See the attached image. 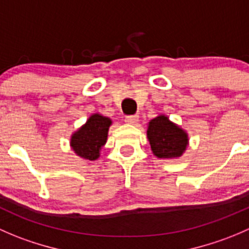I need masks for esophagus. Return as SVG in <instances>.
<instances>
[{
	"label": "esophagus",
	"mask_w": 249,
	"mask_h": 249,
	"mask_svg": "<svg viewBox=\"0 0 249 249\" xmlns=\"http://www.w3.org/2000/svg\"><path fill=\"white\" fill-rule=\"evenodd\" d=\"M137 122H139V117H137V115H127V117L125 118V123H127V124L135 125Z\"/></svg>",
	"instance_id": "1"
}]
</instances>
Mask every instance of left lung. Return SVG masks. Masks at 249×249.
<instances>
[{"instance_id":"left-lung-1","label":"left lung","mask_w":249,"mask_h":249,"mask_svg":"<svg viewBox=\"0 0 249 249\" xmlns=\"http://www.w3.org/2000/svg\"><path fill=\"white\" fill-rule=\"evenodd\" d=\"M147 139L157 158L176 159L189 146V134L180 125L171 122L165 114H159L147 125Z\"/></svg>"}]
</instances>
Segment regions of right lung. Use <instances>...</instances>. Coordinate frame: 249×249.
Instances as JSON below:
<instances>
[{"label":"right lung","instance_id":"right-lung-1","mask_svg":"<svg viewBox=\"0 0 249 249\" xmlns=\"http://www.w3.org/2000/svg\"><path fill=\"white\" fill-rule=\"evenodd\" d=\"M112 119L100 113H93L86 123L71 134V147L76 156L85 160L100 158L101 149L107 142Z\"/></svg>","mask_w":249,"mask_h":249}]
</instances>
